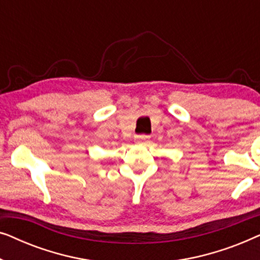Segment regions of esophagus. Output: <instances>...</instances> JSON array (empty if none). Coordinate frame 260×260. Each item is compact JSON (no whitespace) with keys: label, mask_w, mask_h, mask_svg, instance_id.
Instances as JSON below:
<instances>
[{"label":"esophagus","mask_w":260,"mask_h":260,"mask_svg":"<svg viewBox=\"0 0 260 260\" xmlns=\"http://www.w3.org/2000/svg\"><path fill=\"white\" fill-rule=\"evenodd\" d=\"M149 140H150V137L148 135H140V136L136 137V141L138 143H148Z\"/></svg>","instance_id":"esophagus-1"}]
</instances>
